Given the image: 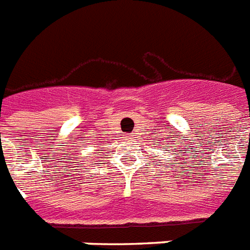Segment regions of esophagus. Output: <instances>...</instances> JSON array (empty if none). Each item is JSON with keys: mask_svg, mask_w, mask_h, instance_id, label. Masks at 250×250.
<instances>
[{"mask_svg": "<svg viewBox=\"0 0 250 250\" xmlns=\"http://www.w3.org/2000/svg\"><path fill=\"white\" fill-rule=\"evenodd\" d=\"M131 138H132V135H131V134L130 135H127V139H131Z\"/></svg>", "mask_w": 250, "mask_h": 250, "instance_id": "34e87169", "label": "esophagus"}]
</instances>
